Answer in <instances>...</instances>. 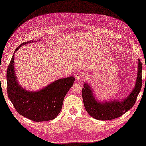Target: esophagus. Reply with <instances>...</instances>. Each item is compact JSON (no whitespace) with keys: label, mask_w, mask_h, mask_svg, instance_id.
Instances as JSON below:
<instances>
[{"label":"esophagus","mask_w":146,"mask_h":146,"mask_svg":"<svg viewBox=\"0 0 146 146\" xmlns=\"http://www.w3.org/2000/svg\"><path fill=\"white\" fill-rule=\"evenodd\" d=\"M84 78V75L82 73H77L75 75V78L77 80H81Z\"/></svg>","instance_id":"obj_1"}]
</instances>
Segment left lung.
<instances>
[{
	"label": "left lung",
	"instance_id": "obj_1",
	"mask_svg": "<svg viewBox=\"0 0 146 146\" xmlns=\"http://www.w3.org/2000/svg\"><path fill=\"white\" fill-rule=\"evenodd\" d=\"M138 62L137 80L134 89L128 97L123 100L100 103L95 100L88 83L84 84V88L82 89L83 100L85 109L90 115L100 120H112L122 115L134 106L142 85V63L140 60H138Z\"/></svg>",
	"mask_w": 146,
	"mask_h": 146
}]
</instances>
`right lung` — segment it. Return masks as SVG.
Masks as SVG:
<instances>
[{"instance_id":"right-lung-1","label":"right lung","mask_w":146,"mask_h":146,"mask_svg":"<svg viewBox=\"0 0 146 146\" xmlns=\"http://www.w3.org/2000/svg\"><path fill=\"white\" fill-rule=\"evenodd\" d=\"M31 42L33 41L22 43L15 52L21 46ZM14 53L7 68V85L8 97L15 110L21 115L35 122L55 119L75 78L72 76L59 79L39 91H27L18 83L14 70Z\"/></svg>"}]
</instances>
